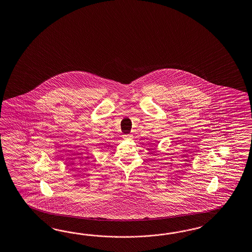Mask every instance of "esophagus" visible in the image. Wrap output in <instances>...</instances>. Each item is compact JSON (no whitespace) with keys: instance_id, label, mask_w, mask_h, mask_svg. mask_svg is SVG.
<instances>
[{"instance_id":"34e87169","label":"esophagus","mask_w":252,"mask_h":252,"mask_svg":"<svg viewBox=\"0 0 252 252\" xmlns=\"http://www.w3.org/2000/svg\"><path fill=\"white\" fill-rule=\"evenodd\" d=\"M132 138V134H124L123 135V139H131Z\"/></svg>"}]
</instances>
